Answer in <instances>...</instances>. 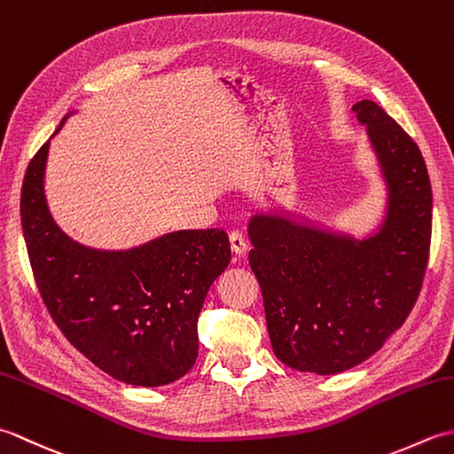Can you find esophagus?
Here are the masks:
<instances>
[{"label":"esophagus","mask_w":454,"mask_h":454,"mask_svg":"<svg viewBox=\"0 0 454 454\" xmlns=\"http://www.w3.org/2000/svg\"><path fill=\"white\" fill-rule=\"evenodd\" d=\"M230 246H232V252L238 257H242L246 254V249H247V242H246L244 234L242 232H232V234H230Z\"/></svg>","instance_id":"obj_1"}]
</instances>
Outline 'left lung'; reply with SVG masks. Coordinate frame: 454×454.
<instances>
[{"instance_id":"left-lung-1","label":"left lung","mask_w":454,"mask_h":454,"mask_svg":"<svg viewBox=\"0 0 454 454\" xmlns=\"http://www.w3.org/2000/svg\"><path fill=\"white\" fill-rule=\"evenodd\" d=\"M353 113L388 183L380 232L355 244L263 215L247 230L273 351L304 372H341L379 351L410 316L429 262L433 195L418 144L374 101Z\"/></svg>"}]
</instances>
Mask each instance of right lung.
Returning a JSON list of instances; mask_svg holds the SVG:
<instances>
[{
	"label": "right lung",
	"mask_w": 454,
	"mask_h": 454,
	"mask_svg": "<svg viewBox=\"0 0 454 454\" xmlns=\"http://www.w3.org/2000/svg\"><path fill=\"white\" fill-rule=\"evenodd\" d=\"M46 153L48 142L21 187L25 246L46 310L75 349L117 380L163 387L181 379L197 361L208 288L232 259L228 234L183 230L113 254L78 246L48 212Z\"/></svg>",
	"instance_id": "1"
}]
</instances>
